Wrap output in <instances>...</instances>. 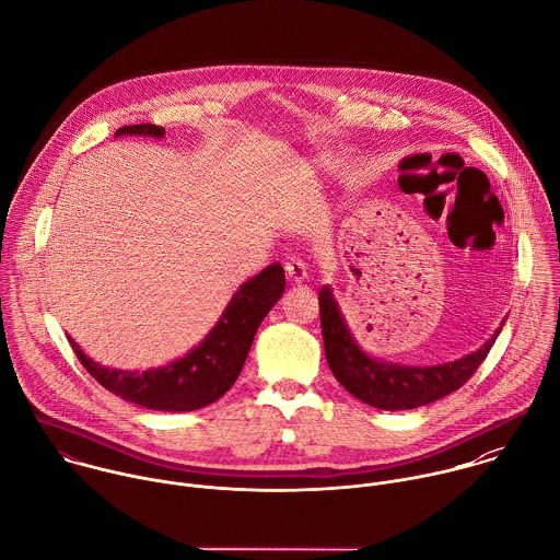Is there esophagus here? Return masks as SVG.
<instances>
[{"label":"esophagus","instance_id":"obj_1","mask_svg":"<svg viewBox=\"0 0 560 560\" xmlns=\"http://www.w3.org/2000/svg\"><path fill=\"white\" fill-rule=\"evenodd\" d=\"M283 268H285L288 279L294 281V283H301V281L307 279V266L301 259H288Z\"/></svg>","mask_w":560,"mask_h":560}]
</instances>
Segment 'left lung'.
I'll return each instance as SVG.
<instances>
[{
  "label": "left lung",
  "instance_id": "left-lung-1",
  "mask_svg": "<svg viewBox=\"0 0 560 560\" xmlns=\"http://www.w3.org/2000/svg\"><path fill=\"white\" fill-rule=\"evenodd\" d=\"M320 305V327L325 342V358L334 377L360 401L380 410H412L434 404L454 390H458L489 355L502 325L495 334L474 353L460 360L434 364V366H412L397 364L373 358L355 340L331 285H323L318 294Z\"/></svg>",
  "mask_w": 560,
  "mask_h": 560
}]
</instances>
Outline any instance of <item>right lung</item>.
Returning <instances> with one entry per match:
<instances>
[{"mask_svg":"<svg viewBox=\"0 0 560 560\" xmlns=\"http://www.w3.org/2000/svg\"><path fill=\"white\" fill-rule=\"evenodd\" d=\"M124 135L163 139L165 128L135 124L115 132V137ZM283 290L285 272L279 264H270L235 290L218 323L194 349L183 358L148 371L102 366L100 362H93L73 338H67L89 375L108 393L148 410L189 412L218 401L235 384L257 327L281 299Z\"/></svg>","mask_w":560,"mask_h":560,"instance_id":"add662e5","label":"right lung"}]
</instances>
